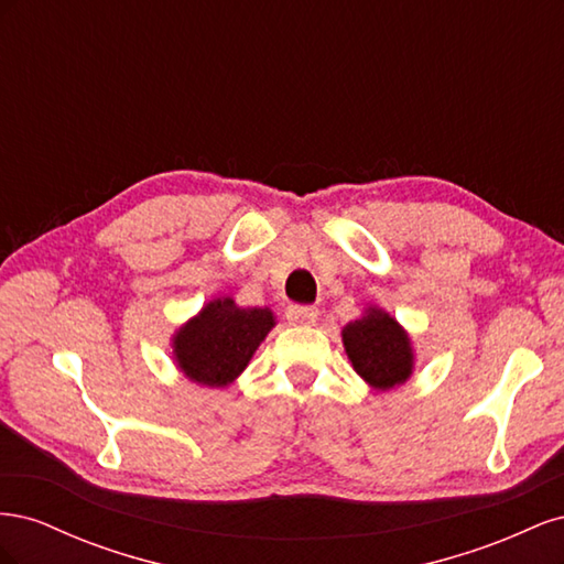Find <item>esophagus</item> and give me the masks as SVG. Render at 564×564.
Wrapping results in <instances>:
<instances>
[{"mask_svg": "<svg viewBox=\"0 0 564 564\" xmlns=\"http://www.w3.org/2000/svg\"><path fill=\"white\" fill-rule=\"evenodd\" d=\"M319 311L315 305H289L286 308V319L292 324H299V327H311V324L317 322Z\"/></svg>", "mask_w": 564, "mask_h": 564, "instance_id": "34e87169", "label": "esophagus"}]
</instances>
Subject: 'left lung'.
<instances>
[{"label": "left lung", "mask_w": 564, "mask_h": 564, "mask_svg": "<svg viewBox=\"0 0 564 564\" xmlns=\"http://www.w3.org/2000/svg\"><path fill=\"white\" fill-rule=\"evenodd\" d=\"M340 336L352 369L371 388L390 390L412 377V340L386 311L367 308L360 319L346 324Z\"/></svg>", "instance_id": "left-lung-1"}]
</instances>
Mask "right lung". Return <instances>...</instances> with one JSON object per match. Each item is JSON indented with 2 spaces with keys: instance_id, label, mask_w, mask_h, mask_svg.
Listing matches in <instances>:
<instances>
[{
  "instance_id": "1",
  "label": "right lung",
  "mask_w": 564,
  "mask_h": 564,
  "mask_svg": "<svg viewBox=\"0 0 564 564\" xmlns=\"http://www.w3.org/2000/svg\"><path fill=\"white\" fill-rule=\"evenodd\" d=\"M272 327L275 315L268 308H240L230 296L214 299L174 334V360L191 381L224 388L247 369Z\"/></svg>"
}]
</instances>
